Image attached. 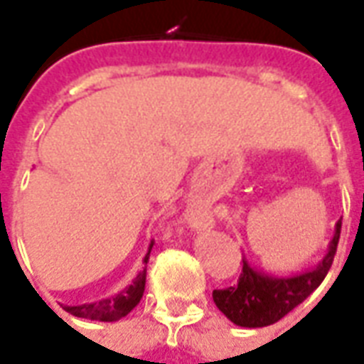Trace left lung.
<instances>
[{
    "mask_svg": "<svg viewBox=\"0 0 364 364\" xmlns=\"http://www.w3.org/2000/svg\"><path fill=\"white\" fill-rule=\"evenodd\" d=\"M341 220L328 245V252L312 269L296 274H273L255 269L244 255L237 287L214 290L213 300L230 321L240 328H265L302 304L326 279L337 252Z\"/></svg>",
    "mask_w": 364,
    "mask_h": 364,
    "instance_id": "obj_1",
    "label": "left lung"
}]
</instances>
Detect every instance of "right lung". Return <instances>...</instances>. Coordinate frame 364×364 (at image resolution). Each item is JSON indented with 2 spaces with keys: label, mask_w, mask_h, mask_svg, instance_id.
<instances>
[{
  "label": "right lung",
  "mask_w": 364,
  "mask_h": 364,
  "mask_svg": "<svg viewBox=\"0 0 364 364\" xmlns=\"http://www.w3.org/2000/svg\"><path fill=\"white\" fill-rule=\"evenodd\" d=\"M154 247V242L148 247V253L144 255V267L140 273L136 274L134 281L128 284L127 289L119 290L117 294H112L103 300H97V302H85L80 306H64V310L70 312L72 316L77 318H85V320H95V321H117L120 318H124L127 314L134 310L140 298L146 289V265L150 259V252Z\"/></svg>",
  "instance_id": "1"
}]
</instances>
